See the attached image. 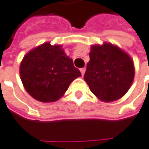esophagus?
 <instances>
[{
  "instance_id": "1",
  "label": "esophagus",
  "mask_w": 149,
  "mask_h": 149,
  "mask_svg": "<svg viewBox=\"0 0 149 149\" xmlns=\"http://www.w3.org/2000/svg\"><path fill=\"white\" fill-rule=\"evenodd\" d=\"M80 72H81V74H82V76H84V74H85V72H86V68H81V69H80Z\"/></svg>"
}]
</instances>
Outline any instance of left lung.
<instances>
[{
  "label": "left lung",
  "instance_id": "obj_1",
  "mask_svg": "<svg viewBox=\"0 0 149 149\" xmlns=\"http://www.w3.org/2000/svg\"><path fill=\"white\" fill-rule=\"evenodd\" d=\"M89 56L84 79L92 93L106 102L123 97L134 78L131 57L118 47L107 42L92 46Z\"/></svg>",
  "mask_w": 149,
  "mask_h": 149
}]
</instances>
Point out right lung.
<instances>
[{"label":"right lung","instance_id":"add662e5","mask_svg":"<svg viewBox=\"0 0 149 149\" xmlns=\"http://www.w3.org/2000/svg\"><path fill=\"white\" fill-rule=\"evenodd\" d=\"M81 76L61 45L44 43L29 51L20 64V77L27 93L41 102L59 100L70 84Z\"/></svg>","mask_w":149,"mask_h":149}]
</instances>
